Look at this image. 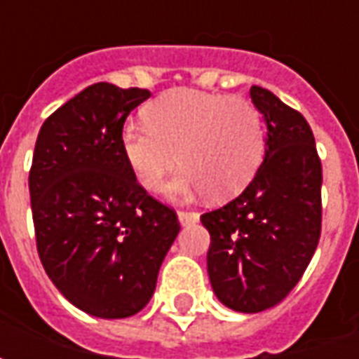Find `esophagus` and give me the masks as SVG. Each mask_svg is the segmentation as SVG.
I'll use <instances>...</instances> for the list:
<instances>
[{
	"mask_svg": "<svg viewBox=\"0 0 359 359\" xmlns=\"http://www.w3.org/2000/svg\"><path fill=\"white\" fill-rule=\"evenodd\" d=\"M198 219H200V215L194 213V211H179V223L182 226L192 225V223H196Z\"/></svg>",
	"mask_w": 359,
	"mask_h": 359,
	"instance_id": "34e87169",
	"label": "esophagus"
}]
</instances>
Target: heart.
<instances>
[{
	"label": "heart",
	"mask_w": 359,
	"mask_h": 359,
	"mask_svg": "<svg viewBox=\"0 0 359 359\" xmlns=\"http://www.w3.org/2000/svg\"><path fill=\"white\" fill-rule=\"evenodd\" d=\"M121 146L136 179L159 190L179 163L187 167L171 187L172 198L241 194L259 169L265 128L254 103L238 95L179 88L157 97L146 121L123 126Z\"/></svg>",
	"instance_id": "1"
}]
</instances>
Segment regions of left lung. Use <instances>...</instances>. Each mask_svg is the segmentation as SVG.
<instances>
[{"label":"left lung","instance_id":"8db88e82","mask_svg":"<svg viewBox=\"0 0 359 359\" xmlns=\"http://www.w3.org/2000/svg\"><path fill=\"white\" fill-rule=\"evenodd\" d=\"M250 97L267 128L264 163L238 198L200 217L211 236V288L241 313L286 298L321 234L323 177L308 121L262 86H252Z\"/></svg>","mask_w":359,"mask_h":359}]
</instances>
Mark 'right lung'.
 Returning <instances> with one entry per match:
<instances>
[{"label":"right lung","instance_id":"obj_1","mask_svg":"<svg viewBox=\"0 0 359 359\" xmlns=\"http://www.w3.org/2000/svg\"><path fill=\"white\" fill-rule=\"evenodd\" d=\"M148 90L92 84L40 128L28 177L36 244L51 283L102 319L138 313L180 226L136 182L121 134Z\"/></svg>","mask_w":359,"mask_h":359}]
</instances>
